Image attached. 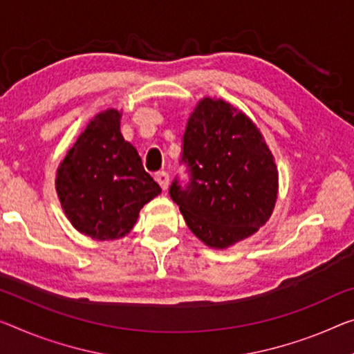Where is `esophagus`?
<instances>
[{"label":"esophagus","mask_w":354,"mask_h":354,"mask_svg":"<svg viewBox=\"0 0 354 354\" xmlns=\"http://www.w3.org/2000/svg\"><path fill=\"white\" fill-rule=\"evenodd\" d=\"M155 178H156V182L160 183V187L166 192L167 187H169V174H167L166 171H160V172H156Z\"/></svg>","instance_id":"34e87169"}]
</instances>
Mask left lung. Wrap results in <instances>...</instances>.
I'll use <instances>...</instances> for the list:
<instances>
[{
    "instance_id": "1",
    "label": "left lung",
    "mask_w": 354,
    "mask_h": 354,
    "mask_svg": "<svg viewBox=\"0 0 354 354\" xmlns=\"http://www.w3.org/2000/svg\"><path fill=\"white\" fill-rule=\"evenodd\" d=\"M192 182L174 180L169 194L205 245L225 250L253 236L270 218L279 193L275 158L252 118L216 97L189 113L183 158Z\"/></svg>"
}]
</instances>
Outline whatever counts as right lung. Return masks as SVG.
Masks as SVG:
<instances>
[{"mask_svg":"<svg viewBox=\"0 0 354 354\" xmlns=\"http://www.w3.org/2000/svg\"><path fill=\"white\" fill-rule=\"evenodd\" d=\"M122 112L91 118L59 162L55 189L75 230L95 241H115L133 230L139 212L161 193L138 150L120 133Z\"/></svg>","mask_w":354,"mask_h":354,"instance_id":"right-lung-1","label":"right lung"}]
</instances>
